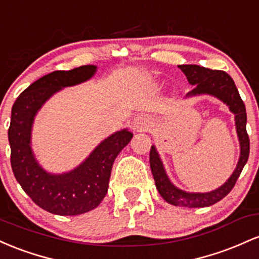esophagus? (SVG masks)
I'll list each match as a JSON object with an SVG mask.
<instances>
[{
	"label": "esophagus",
	"instance_id": "esophagus-1",
	"mask_svg": "<svg viewBox=\"0 0 259 259\" xmlns=\"http://www.w3.org/2000/svg\"><path fill=\"white\" fill-rule=\"evenodd\" d=\"M152 126V117L148 115H138L133 121V130L136 132H144Z\"/></svg>",
	"mask_w": 259,
	"mask_h": 259
}]
</instances>
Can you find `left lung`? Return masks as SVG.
Returning a JSON list of instances; mask_svg holds the SVG:
<instances>
[{"label":"left lung","mask_w":259,"mask_h":259,"mask_svg":"<svg viewBox=\"0 0 259 259\" xmlns=\"http://www.w3.org/2000/svg\"><path fill=\"white\" fill-rule=\"evenodd\" d=\"M179 67L186 74L188 82L194 85V88L188 93V95H214V97L223 100L225 104H228L231 111L235 114L237 135H239L241 144L240 160L236 170L234 171V174L228 180V182H225L218 190L208 193H187L176 188L168 181L164 167H162L160 158H159L154 147L150 148L149 154L150 168H152L156 188H158L159 193L161 194V197L166 202L174 205H181V207L188 208L209 207V205L222 200L224 197L230 193V191L236 184L237 179H239L241 171H242L243 166L248 160L249 138L246 131V107L240 97L236 85H235V82L226 72L205 68V67H200L198 65H182Z\"/></svg>","instance_id":"1"}]
</instances>
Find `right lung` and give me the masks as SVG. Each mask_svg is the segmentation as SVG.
I'll list each match as a JSON object with an SVG mask.
<instances>
[{"label":"right lung","instance_id":"obj_1","mask_svg":"<svg viewBox=\"0 0 259 259\" xmlns=\"http://www.w3.org/2000/svg\"><path fill=\"white\" fill-rule=\"evenodd\" d=\"M95 68L80 66L44 75L20 93L12 107L8 141L14 176L36 205L57 215H78L100 204L107 192L116 156L133 137V133L126 130L110 136L80 166L65 175L46 174L34 159L30 130L37 110L63 87L89 79Z\"/></svg>","mask_w":259,"mask_h":259}]
</instances>
